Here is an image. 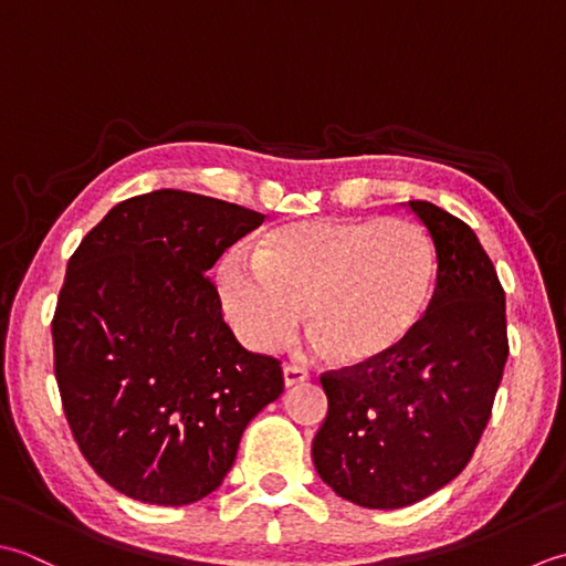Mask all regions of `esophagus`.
<instances>
[{
  "label": "esophagus",
  "instance_id": "esophagus-1",
  "mask_svg": "<svg viewBox=\"0 0 566 566\" xmlns=\"http://www.w3.org/2000/svg\"><path fill=\"white\" fill-rule=\"evenodd\" d=\"M307 378H310V374L305 371V368L293 366V364L283 366V380H285V386H287V388H291V386H297V384H303V380H307Z\"/></svg>",
  "mask_w": 566,
  "mask_h": 566
}]
</instances>
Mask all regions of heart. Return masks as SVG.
Returning a JSON list of instances; mask_svg holds the SVG:
<instances>
[{
  "label": "heart",
  "mask_w": 566,
  "mask_h": 566,
  "mask_svg": "<svg viewBox=\"0 0 566 566\" xmlns=\"http://www.w3.org/2000/svg\"><path fill=\"white\" fill-rule=\"evenodd\" d=\"M434 249L408 219H305L219 261L217 295L237 337L273 352L305 319L310 347L344 364L394 352L434 291Z\"/></svg>",
  "instance_id": "obj_1"
}]
</instances>
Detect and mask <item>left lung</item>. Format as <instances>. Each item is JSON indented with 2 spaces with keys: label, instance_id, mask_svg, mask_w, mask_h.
Returning <instances> with one entry per match:
<instances>
[{
  "label": "left lung",
  "instance_id": "8db88e82",
  "mask_svg": "<svg viewBox=\"0 0 566 566\" xmlns=\"http://www.w3.org/2000/svg\"><path fill=\"white\" fill-rule=\"evenodd\" d=\"M408 210L434 247L430 305L390 354L319 376L329 410L313 442L319 479L380 511L428 499L461 474L509 359L505 293L474 229L424 200Z\"/></svg>",
  "mask_w": 566,
  "mask_h": 566
}]
</instances>
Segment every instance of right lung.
Listing matches in <instances>:
<instances>
[{
	"mask_svg": "<svg viewBox=\"0 0 566 566\" xmlns=\"http://www.w3.org/2000/svg\"><path fill=\"white\" fill-rule=\"evenodd\" d=\"M261 212L182 190L112 207L67 261L55 380L80 452L154 505L212 493L247 424L283 394L281 361L247 352L207 279Z\"/></svg>",
	"mask_w": 566,
	"mask_h": 566,
	"instance_id": "add662e5",
	"label": "right lung"
}]
</instances>
